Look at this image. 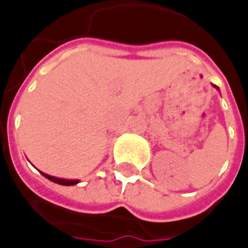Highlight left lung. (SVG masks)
<instances>
[{
  "instance_id": "obj_1",
  "label": "left lung",
  "mask_w": 248,
  "mask_h": 248,
  "mask_svg": "<svg viewBox=\"0 0 248 248\" xmlns=\"http://www.w3.org/2000/svg\"><path fill=\"white\" fill-rule=\"evenodd\" d=\"M214 87H215V88H217V91H219V87H217V86H214Z\"/></svg>"
}]
</instances>
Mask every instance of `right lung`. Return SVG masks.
Returning <instances> with one entry per match:
<instances>
[{"mask_svg":"<svg viewBox=\"0 0 248 248\" xmlns=\"http://www.w3.org/2000/svg\"><path fill=\"white\" fill-rule=\"evenodd\" d=\"M43 177H46L48 180L53 182V183H57V184H61V186H75V184L79 183L78 179H61V178H56V177H52V175H48V174L42 173Z\"/></svg>","mask_w":248,"mask_h":248,"instance_id":"1","label":"right lung"}]
</instances>
